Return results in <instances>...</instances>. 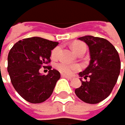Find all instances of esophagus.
Returning <instances> with one entry per match:
<instances>
[{
  "mask_svg": "<svg viewBox=\"0 0 125 125\" xmlns=\"http://www.w3.org/2000/svg\"><path fill=\"white\" fill-rule=\"evenodd\" d=\"M61 77H63V78L72 79V77H69V76H67V75H65V74H61Z\"/></svg>",
  "mask_w": 125,
  "mask_h": 125,
  "instance_id": "34e87169",
  "label": "esophagus"
}]
</instances>
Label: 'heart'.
<instances>
[{
  "mask_svg": "<svg viewBox=\"0 0 125 125\" xmlns=\"http://www.w3.org/2000/svg\"><path fill=\"white\" fill-rule=\"evenodd\" d=\"M72 50L73 51L74 53H76L77 55L78 53H80L81 52H83L86 50L85 45L81 43V42H75L72 45H71ZM60 50V47L57 46L55 47L53 50L52 51L51 56L52 59H57L59 56V53ZM56 69H57L59 72H61L63 74L66 75H71L73 74L74 72L79 70L81 69V66L78 64H70L66 62H59L56 65Z\"/></svg>",
  "mask_w": 125,
  "mask_h": 125,
  "instance_id": "heart-1",
  "label": "heart"
}]
</instances>
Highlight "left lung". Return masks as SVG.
Instances as JSON below:
<instances>
[{
	"mask_svg": "<svg viewBox=\"0 0 125 125\" xmlns=\"http://www.w3.org/2000/svg\"><path fill=\"white\" fill-rule=\"evenodd\" d=\"M78 39L88 46L91 60L89 66L79 73L81 86L75 89V94L84 103L96 104L106 99L116 84L121 70L120 57L114 45L104 38L84 36ZM81 78L89 80L83 82Z\"/></svg>",
	"mask_w": 125,
	"mask_h": 125,
	"instance_id": "1",
	"label": "left lung"
}]
</instances>
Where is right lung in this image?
I'll list each match as a JSON object with an SVG mask.
<instances>
[{"instance_id": "1", "label": "right lung", "mask_w": 125, "mask_h": 125, "mask_svg": "<svg viewBox=\"0 0 125 125\" xmlns=\"http://www.w3.org/2000/svg\"><path fill=\"white\" fill-rule=\"evenodd\" d=\"M59 42L33 37L19 41L11 48L8 56V72L15 91L27 102L41 103L52 94L60 73L52 66V50ZM43 66L49 70L42 75L39 70Z\"/></svg>"}]
</instances>
